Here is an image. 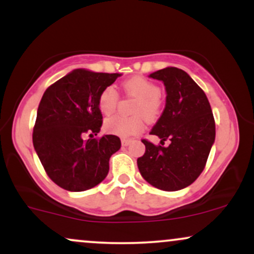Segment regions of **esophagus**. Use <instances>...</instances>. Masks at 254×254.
Instances as JSON below:
<instances>
[{
    "label": "esophagus",
    "instance_id": "obj_1",
    "mask_svg": "<svg viewBox=\"0 0 254 254\" xmlns=\"http://www.w3.org/2000/svg\"><path fill=\"white\" fill-rule=\"evenodd\" d=\"M130 143H131V139H125V138L122 139V145H123V147H127Z\"/></svg>",
    "mask_w": 254,
    "mask_h": 254
}]
</instances>
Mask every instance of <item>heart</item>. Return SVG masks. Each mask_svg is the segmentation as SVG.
I'll list each match as a JSON object with an SVG mask.
<instances>
[{
  "instance_id": "b5f03b06",
  "label": "heart",
  "mask_w": 254,
  "mask_h": 254,
  "mask_svg": "<svg viewBox=\"0 0 254 254\" xmlns=\"http://www.w3.org/2000/svg\"><path fill=\"white\" fill-rule=\"evenodd\" d=\"M124 88L127 93L133 97L138 98L133 113L135 115H143L145 118L155 119L160 113L161 109V101H160V87L156 83L151 82L147 78L136 76L125 81ZM118 104V93L113 86H109L103 89L99 95V110L105 116L112 115L116 111ZM104 129L111 135L118 137H132L141 132L144 129V122L142 116L135 117H115L107 118L104 123Z\"/></svg>"
}]
</instances>
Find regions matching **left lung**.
Listing matches in <instances>:
<instances>
[{"label":"left lung","mask_w":254,"mask_h":254,"mask_svg":"<svg viewBox=\"0 0 254 254\" xmlns=\"http://www.w3.org/2000/svg\"><path fill=\"white\" fill-rule=\"evenodd\" d=\"M151 78L162 81L166 105L151 135L166 139L168 147L142 139L143 156L137 159L141 176L154 188L178 191L188 188L199 177L215 142V121L205 93L182 69L167 68L151 72Z\"/></svg>","instance_id":"8db88e82"}]
</instances>
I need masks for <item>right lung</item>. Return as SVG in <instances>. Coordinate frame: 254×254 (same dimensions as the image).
<instances>
[{"mask_svg":"<svg viewBox=\"0 0 254 254\" xmlns=\"http://www.w3.org/2000/svg\"><path fill=\"white\" fill-rule=\"evenodd\" d=\"M122 74L75 69L51 84L37 111L33 145L44 170L64 190L80 192L94 188L109 173L112 154L121 149L115 135L84 141L103 125L99 95ZM90 133L89 136H92Z\"/></svg>","mask_w":254,"mask_h":254,"instance_id":"add662e5","label":"right lung"}]
</instances>
